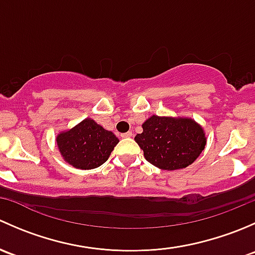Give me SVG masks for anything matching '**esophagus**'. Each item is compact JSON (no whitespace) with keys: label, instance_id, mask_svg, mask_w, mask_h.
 Listing matches in <instances>:
<instances>
[{"label":"esophagus","instance_id":"obj_1","mask_svg":"<svg viewBox=\"0 0 255 255\" xmlns=\"http://www.w3.org/2000/svg\"><path fill=\"white\" fill-rule=\"evenodd\" d=\"M132 135H133L132 132H127V133H122V134H121V137H122V138H130Z\"/></svg>","mask_w":255,"mask_h":255}]
</instances>
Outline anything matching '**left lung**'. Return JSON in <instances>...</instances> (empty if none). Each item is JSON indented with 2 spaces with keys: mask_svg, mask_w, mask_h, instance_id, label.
Instances as JSON below:
<instances>
[{
  "mask_svg": "<svg viewBox=\"0 0 255 255\" xmlns=\"http://www.w3.org/2000/svg\"><path fill=\"white\" fill-rule=\"evenodd\" d=\"M135 142L150 164L163 170L189 166L204 150L206 138L202 128L189 118L153 116L143 125Z\"/></svg>",
  "mask_w": 255,
  "mask_h": 255,
  "instance_id": "8db88e82",
  "label": "left lung"
}]
</instances>
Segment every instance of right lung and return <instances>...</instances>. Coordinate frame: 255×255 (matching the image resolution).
Instances as JSON below:
<instances>
[{"label": "right lung", "mask_w": 255, "mask_h": 255, "mask_svg": "<svg viewBox=\"0 0 255 255\" xmlns=\"http://www.w3.org/2000/svg\"><path fill=\"white\" fill-rule=\"evenodd\" d=\"M117 143L118 139L112 132L90 118L56 138L63 158L70 165L82 170L102 165Z\"/></svg>", "instance_id": "obj_1"}]
</instances>
